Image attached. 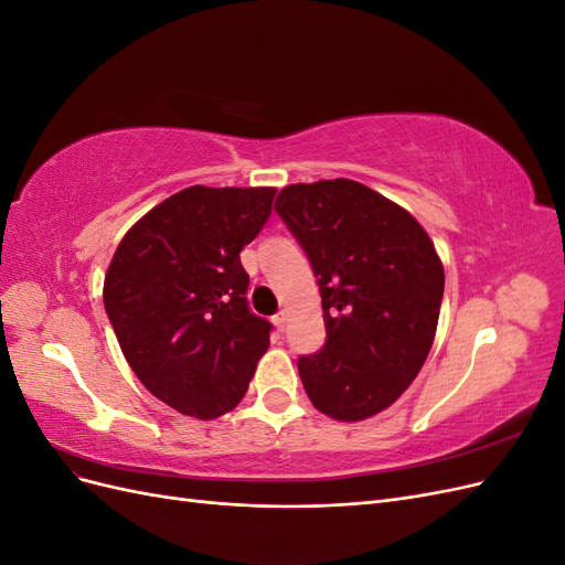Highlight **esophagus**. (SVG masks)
<instances>
[{"label": "esophagus", "instance_id": "34e87169", "mask_svg": "<svg viewBox=\"0 0 565 565\" xmlns=\"http://www.w3.org/2000/svg\"><path fill=\"white\" fill-rule=\"evenodd\" d=\"M273 322H276V328L282 332L285 330V322H287V313L285 311L276 313V316H273Z\"/></svg>", "mask_w": 565, "mask_h": 565}]
</instances>
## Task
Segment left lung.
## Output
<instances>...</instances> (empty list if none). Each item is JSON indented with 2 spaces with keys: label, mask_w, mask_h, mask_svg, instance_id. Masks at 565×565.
<instances>
[{
  "label": "left lung",
  "mask_w": 565,
  "mask_h": 565,
  "mask_svg": "<svg viewBox=\"0 0 565 565\" xmlns=\"http://www.w3.org/2000/svg\"><path fill=\"white\" fill-rule=\"evenodd\" d=\"M276 212L309 256L328 339L299 358L311 403L339 422L382 413L431 351L446 273L417 218L372 188L287 185Z\"/></svg>",
  "instance_id": "obj_1"
}]
</instances>
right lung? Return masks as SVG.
<instances>
[{"mask_svg": "<svg viewBox=\"0 0 565 565\" xmlns=\"http://www.w3.org/2000/svg\"><path fill=\"white\" fill-rule=\"evenodd\" d=\"M276 188L191 185L152 207L117 245L104 303L129 367L181 415L214 419L247 393L273 324L247 306L241 252Z\"/></svg>", "mask_w": 565, "mask_h": 565, "instance_id": "1", "label": "right lung"}]
</instances>
